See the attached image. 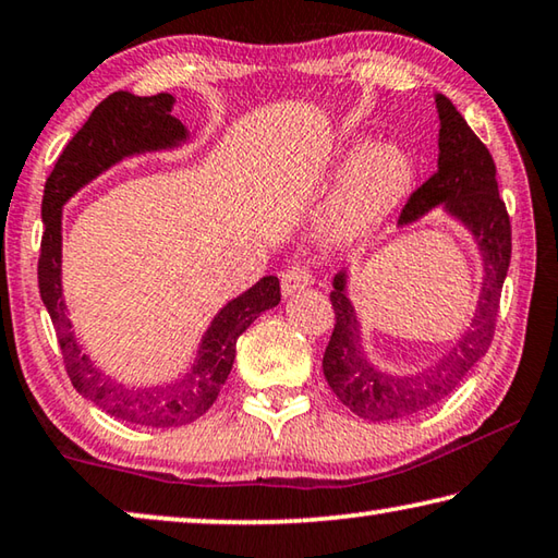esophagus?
Here are the masks:
<instances>
[{"mask_svg":"<svg viewBox=\"0 0 558 558\" xmlns=\"http://www.w3.org/2000/svg\"><path fill=\"white\" fill-rule=\"evenodd\" d=\"M310 282H313V270H310L307 266H300V263L298 266H290L280 278V286L286 295H292V292L307 288Z\"/></svg>","mask_w":558,"mask_h":558,"instance_id":"1","label":"esophagus"}]
</instances>
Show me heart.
Masks as SVG:
<instances>
[{"instance_id":"heart-1","label":"heart","mask_w":558,"mask_h":558,"mask_svg":"<svg viewBox=\"0 0 558 558\" xmlns=\"http://www.w3.org/2000/svg\"><path fill=\"white\" fill-rule=\"evenodd\" d=\"M413 165L396 143H374L359 153L329 199L323 229L332 241H354L374 231L409 192Z\"/></svg>"}]
</instances>
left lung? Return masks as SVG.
I'll return each instance as SVG.
<instances>
[{"label": "left lung", "mask_w": 558, "mask_h": 558, "mask_svg": "<svg viewBox=\"0 0 558 558\" xmlns=\"http://www.w3.org/2000/svg\"><path fill=\"white\" fill-rule=\"evenodd\" d=\"M436 106L440 118L438 169L411 194L399 223L418 221L438 204L446 206L450 216L468 226L480 245L485 266L483 290L468 332L436 366L393 376L376 369L366 359L354 307L344 290L347 276L337 272L335 290L329 292L337 323L325 349L323 369L337 399L369 421H396L428 411L458 389L493 344L499 295L512 258V226L507 206L499 199L495 159L446 96H436Z\"/></svg>", "instance_id": "1"}]
</instances>
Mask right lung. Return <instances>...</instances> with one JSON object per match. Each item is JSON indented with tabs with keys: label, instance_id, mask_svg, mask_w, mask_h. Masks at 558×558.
<instances>
[{
	"label": "right lung",
	"instance_id": "obj_1",
	"mask_svg": "<svg viewBox=\"0 0 558 558\" xmlns=\"http://www.w3.org/2000/svg\"><path fill=\"white\" fill-rule=\"evenodd\" d=\"M174 102V96L169 93H157L149 98L132 96L128 90L112 93L63 147L53 172L46 179L41 202L39 292L59 337L63 366L73 389L83 399L100 405L112 418L153 428L186 426L209 411L231 374L239 337L260 313L280 302V280L276 276L260 278L214 317L192 369L174 384L153 386V389H135L110 379L93 366L75 342L61 292V206L83 184L120 162L122 157L182 145L186 128L172 116Z\"/></svg>",
	"mask_w": 558,
	"mask_h": 558
}]
</instances>
